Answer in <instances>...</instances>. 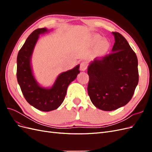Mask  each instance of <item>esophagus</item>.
I'll use <instances>...</instances> for the list:
<instances>
[{"instance_id": "esophagus-1", "label": "esophagus", "mask_w": 152, "mask_h": 152, "mask_svg": "<svg viewBox=\"0 0 152 152\" xmlns=\"http://www.w3.org/2000/svg\"><path fill=\"white\" fill-rule=\"evenodd\" d=\"M87 67V63L86 61H83L80 63V70L82 72H84L86 70Z\"/></svg>"}]
</instances>
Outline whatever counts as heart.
Masks as SVG:
<instances>
[{"label": "heart", "instance_id": "1", "mask_svg": "<svg viewBox=\"0 0 152 152\" xmlns=\"http://www.w3.org/2000/svg\"><path fill=\"white\" fill-rule=\"evenodd\" d=\"M101 40H102V38L99 37H96V40H97L98 42H100ZM103 45L105 48H107V49L108 48V42H107V41H103Z\"/></svg>", "mask_w": 152, "mask_h": 152}]
</instances>
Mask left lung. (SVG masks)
Wrapping results in <instances>:
<instances>
[{"instance_id":"1","label":"left lung","mask_w":152,"mask_h":152,"mask_svg":"<svg viewBox=\"0 0 152 152\" xmlns=\"http://www.w3.org/2000/svg\"><path fill=\"white\" fill-rule=\"evenodd\" d=\"M112 34V53L95 58L87 67L89 98L96 108L103 111L117 110L129 102L139 80L135 53L121 34Z\"/></svg>"}]
</instances>
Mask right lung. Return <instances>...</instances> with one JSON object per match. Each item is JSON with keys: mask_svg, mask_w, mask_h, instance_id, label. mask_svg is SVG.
<instances>
[{"mask_svg": "<svg viewBox=\"0 0 152 152\" xmlns=\"http://www.w3.org/2000/svg\"><path fill=\"white\" fill-rule=\"evenodd\" d=\"M49 31L38 28L28 36L17 56V80L25 98L30 105L42 112L57 109L63 102L68 86L80 73L78 65L72 70L62 72L50 87L41 86L34 75L31 60L39 35Z\"/></svg>", "mask_w": 152, "mask_h": 152, "instance_id": "add662e5", "label": "right lung"}]
</instances>
